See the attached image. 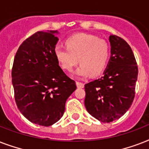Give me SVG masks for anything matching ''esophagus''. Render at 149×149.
Listing matches in <instances>:
<instances>
[{
    "mask_svg": "<svg viewBox=\"0 0 149 149\" xmlns=\"http://www.w3.org/2000/svg\"><path fill=\"white\" fill-rule=\"evenodd\" d=\"M77 86L78 88H84V84H83V83H81V82H78L77 81Z\"/></svg>",
    "mask_w": 149,
    "mask_h": 149,
    "instance_id": "esophagus-1",
    "label": "esophagus"
}]
</instances>
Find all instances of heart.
Wrapping results in <instances>:
<instances>
[{
  "mask_svg": "<svg viewBox=\"0 0 149 149\" xmlns=\"http://www.w3.org/2000/svg\"><path fill=\"white\" fill-rule=\"evenodd\" d=\"M66 47L57 45L55 56L63 70L70 72L77 63H80L75 71L79 77H86L92 73L97 76L107 65L111 49L106 41L88 34H77L65 41Z\"/></svg>",
  "mask_w": 149,
  "mask_h": 149,
  "instance_id": "b5f03b06",
  "label": "heart"
}]
</instances>
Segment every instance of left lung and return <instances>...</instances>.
Wrapping results in <instances>:
<instances>
[{"label":"left lung","mask_w":149,"mask_h":149,"mask_svg":"<svg viewBox=\"0 0 149 149\" xmlns=\"http://www.w3.org/2000/svg\"><path fill=\"white\" fill-rule=\"evenodd\" d=\"M111 58L99 79L85 84L84 104L91 116L109 123L125 114L134 97L138 66L129 45L111 35Z\"/></svg>","instance_id":"1"}]
</instances>
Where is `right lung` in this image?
Returning <instances> with one entry per match:
<instances>
[{"instance_id":"add662e5","label":"right lung","mask_w":149,"mask_h":149,"mask_svg":"<svg viewBox=\"0 0 149 149\" xmlns=\"http://www.w3.org/2000/svg\"><path fill=\"white\" fill-rule=\"evenodd\" d=\"M58 31H37L19 46L11 77L15 101L31 123L50 126L63 117L76 83L61 69L55 56Z\"/></svg>"}]
</instances>
